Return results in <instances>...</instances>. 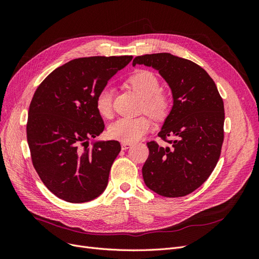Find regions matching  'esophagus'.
Returning a JSON list of instances; mask_svg holds the SVG:
<instances>
[{
    "mask_svg": "<svg viewBox=\"0 0 259 259\" xmlns=\"http://www.w3.org/2000/svg\"><path fill=\"white\" fill-rule=\"evenodd\" d=\"M121 146H122V150H126V149H128L133 146V144L132 143H126V142H122Z\"/></svg>",
    "mask_w": 259,
    "mask_h": 259,
    "instance_id": "1",
    "label": "esophagus"
}]
</instances>
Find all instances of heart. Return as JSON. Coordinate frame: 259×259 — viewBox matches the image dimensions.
<instances>
[{"label": "heart", "instance_id": "heart-1", "mask_svg": "<svg viewBox=\"0 0 259 259\" xmlns=\"http://www.w3.org/2000/svg\"><path fill=\"white\" fill-rule=\"evenodd\" d=\"M127 84L144 99L143 108L155 119L165 117L171 106L169 94L160 90V81L153 72L149 70H137L128 79ZM96 109L98 113L110 119L113 113V89L106 85L96 96ZM152 122L147 115L137 117H121L110 125L108 134L111 138L121 142L134 143L150 131Z\"/></svg>", "mask_w": 259, "mask_h": 259}]
</instances>
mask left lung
Listing matches in <instances>:
<instances>
[{"mask_svg": "<svg viewBox=\"0 0 259 259\" xmlns=\"http://www.w3.org/2000/svg\"><path fill=\"white\" fill-rule=\"evenodd\" d=\"M136 65L158 70L173 94V107L158 134L169 146L147 143L145 184L163 197H185L209 177L221 156L223 98L208 73L191 60L159 53L135 57L133 66Z\"/></svg>", "mask_w": 259, "mask_h": 259, "instance_id": "left-lung-1", "label": "left lung"}]
</instances>
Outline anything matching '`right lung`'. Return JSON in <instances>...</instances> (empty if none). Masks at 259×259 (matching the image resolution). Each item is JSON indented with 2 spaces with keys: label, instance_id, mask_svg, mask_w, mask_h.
<instances>
[{
  "label": "right lung",
  "instance_id": "add662e5",
  "mask_svg": "<svg viewBox=\"0 0 259 259\" xmlns=\"http://www.w3.org/2000/svg\"><path fill=\"white\" fill-rule=\"evenodd\" d=\"M133 56L77 58L55 69L31 100L27 140L43 184L70 203L89 202L103 193L121 145L90 138L105 124L96 109L98 92Z\"/></svg>",
  "mask_w": 259,
  "mask_h": 259
}]
</instances>
